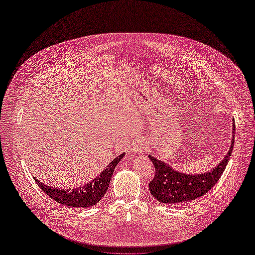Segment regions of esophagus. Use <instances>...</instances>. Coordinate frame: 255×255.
Here are the masks:
<instances>
[{
  "mask_svg": "<svg viewBox=\"0 0 255 255\" xmlns=\"http://www.w3.org/2000/svg\"><path fill=\"white\" fill-rule=\"evenodd\" d=\"M131 148L133 150H135V152H138V153H141L143 152V150L145 148V143L143 141H135L133 144H131Z\"/></svg>",
  "mask_w": 255,
  "mask_h": 255,
  "instance_id": "34e87169",
  "label": "esophagus"
}]
</instances>
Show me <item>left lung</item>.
Wrapping results in <instances>:
<instances>
[{"mask_svg":"<svg viewBox=\"0 0 255 255\" xmlns=\"http://www.w3.org/2000/svg\"><path fill=\"white\" fill-rule=\"evenodd\" d=\"M232 133H235V122ZM234 145V135L231 141V147L224 159L217 166L205 174L184 175L172 169L169 164L148 156L155 166V175L148 183L151 194L163 204H184L205 195L211 190L221 178L228 161L232 154Z\"/></svg>","mask_w":255,"mask_h":255,"instance_id":"1","label":"left lung"}]
</instances>
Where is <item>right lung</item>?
<instances>
[{
  "instance_id": "right-lung-1",
  "label": "right lung",
  "mask_w": 255,
  "mask_h": 255,
  "mask_svg": "<svg viewBox=\"0 0 255 255\" xmlns=\"http://www.w3.org/2000/svg\"><path fill=\"white\" fill-rule=\"evenodd\" d=\"M124 156L125 154H121L118 157H116L97 178L92 180L89 184H84V186L77 189L60 190L45 186V184L41 183L36 178H34V181L39 184L40 189L45 193L46 195H48L50 198L56 200L57 203L61 205L75 208L92 207L96 204H98L102 196L107 193L114 170H115L116 165Z\"/></svg>"
}]
</instances>
